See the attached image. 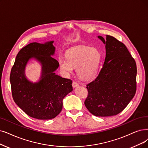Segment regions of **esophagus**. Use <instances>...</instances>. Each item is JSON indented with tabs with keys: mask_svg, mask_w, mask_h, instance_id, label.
Listing matches in <instances>:
<instances>
[{
	"mask_svg": "<svg viewBox=\"0 0 148 148\" xmlns=\"http://www.w3.org/2000/svg\"><path fill=\"white\" fill-rule=\"evenodd\" d=\"M79 86V84L77 83V82H75V81H73V82H72V86H73V87H78Z\"/></svg>",
	"mask_w": 148,
	"mask_h": 148,
	"instance_id": "obj_1",
	"label": "esophagus"
}]
</instances>
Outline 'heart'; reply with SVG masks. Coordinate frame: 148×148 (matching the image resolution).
<instances>
[{"label":"heart","instance_id":"1","mask_svg":"<svg viewBox=\"0 0 148 148\" xmlns=\"http://www.w3.org/2000/svg\"><path fill=\"white\" fill-rule=\"evenodd\" d=\"M66 56L59 59L60 68L65 73H71L75 67L79 77L85 80L92 79L97 75L101 60L98 50L90 47H77L69 50Z\"/></svg>","mask_w":148,"mask_h":148}]
</instances>
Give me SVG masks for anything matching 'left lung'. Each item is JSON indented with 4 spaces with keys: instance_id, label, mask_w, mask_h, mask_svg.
Wrapping results in <instances>:
<instances>
[{
    "instance_id": "1",
    "label": "left lung",
    "mask_w": 148,
    "mask_h": 148,
    "mask_svg": "<svg viewBox=\"0 0 148 148\" xmlns=\"http://www.w3.org/2000/svg\"><path fill=\"white\" fill-rule=\"evenodd\" d=\"M98 38L106 45V57L97 77L87 85L84 104L92 114H119L134 98L137 89V66L126 45L113 36Z\"/></svg>"
}]
</instances>
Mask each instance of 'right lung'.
Here are the masks:
<instances>
[{"instance_id":"right-lung-1","label":"right lung","mask_w":148,"mask_h":148,"mask_svg":"<svg viewBox=\"0 0 148 148\" xmlns=\"http://www.w3.org/2000/svg\"><path fill=\"white\" fill-rule=\"evenodd\" d=\"M53 41L44 44L32 42L22 48L17 55L10 73L12 96L16 104L28 116L38 120L54 119L62 109V100L73 90L72 81L57 75L55 72L59 62L55 54ZM32 58L42 66L40 81L27 80L25 68Z\"/></svg>"}]
</instances>
